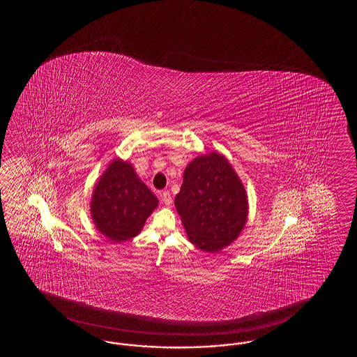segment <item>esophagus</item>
Listing matches in <instances>:
<instances>
[{
    "label": "esophagus",
    "instance_id": "esophagus-1",
    "mask_svg": "<svg viewBox=\"0 0 357 357\" xmlns=\"http://www.w3.org/2000/svg\"><path fill=\"white\" fill-rule=\"evenodd\" d=\"M160 197H162V202H163L165 204H172V197H171V194H169L168 191H162V192H160Z\"/></svg>",
    "mask_w": 357,
    "mask_h": 357
}]
</instances>
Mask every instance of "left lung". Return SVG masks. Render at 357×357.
Masks as SVG:
<instances>
[{
    "label": "left lung",
    "instance_id": "8db88e82",
    "mask_svg": "<svg viewBox=\"0 0 357 357\" xmlns=\"http://www.w3.org/2000/svg\"><path fill=\"white\" fill-rule=\"evenodd\" d=\"M175 205L190 241L206 252L220 251L240 235L249 209L238 176L215 152L186 167Z\"/></svg>",
    "mask_w": 357,
    "mask_h": 357
}]
</instances>
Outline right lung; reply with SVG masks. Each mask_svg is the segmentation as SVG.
Returning <instances> with one entry per match:
<instances>
[{
	"label": "right lung",
	"mask_w": 357,
	"mask_h": 357,
	"mask_svg": "<svg viewBox=\"0 0 357 357\" xmlns=\"http://www.w3.org/2000/svg\"><path fill=\"white\" fill-rule=\"evenodd\" d=\"M158 205L132 166L114 160L96 185L91 197V218L109 241L121 243L142 231L145 220Z\"/></svg>",
	"instance_id": "1"
}]
</instances>
